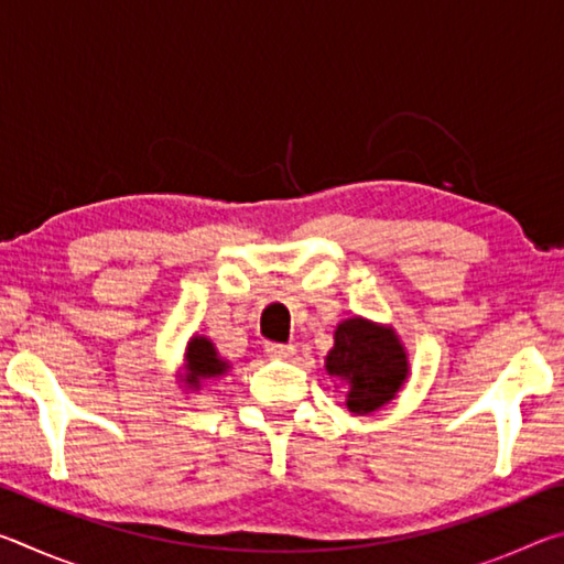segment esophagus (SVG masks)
<instances>
[{"label": "esophagus", "mask_w": 564, "mask_h": 564, "mask_svg": "<svg viewBox=\"0 0 564 564\" xmlns=\"http://www.w3.org/2000/svg\"><path fill=\"white\" fill-rule=\"evenodd\" d=\"M293 352H295V348L285 346V343H269V346H265V356L273 360H289V358H293Z\"/></svg>", "instance_id": "34e87169"}]
</instances>
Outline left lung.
<instances>
[{
  "instance_id": "obj_1",
  "label": "left lung",
  "mask_w": 564,
  "mask_h": 564,
  "mask_svg": "<svg viewBox=\"0 0 564 564\" xmlns=\"http://www.w3.org/2000/svg\"><path fill=\"white\" fill-rule=\"evenodd\" d=\"M326 370L346 380V405L350 413L362 415L395 398L408 376V360L393 330L350 318L336 330V346L328 352Z\"/></svg>"
}]
</instances>
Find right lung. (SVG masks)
I'll return each instance as SVG.
<instances>
[{
	"label": "right lung",
	"mask_w": 564,
	"mask_h": 564,
	"mask_svg": "<svg viewBox=\"0 0 564 564\" xmlns=\"http://www.w3.org/2000/svg\"><path fill=\"white\" fill-rule=\"evenodd\" d=\"M186 383L188 386H202L204 378H216L226 373L228 362L216 356L214 343L208 338H191L188 350H186Z\"/></svg>",
	"instance_id": "add662e5"
}]
</instances>
